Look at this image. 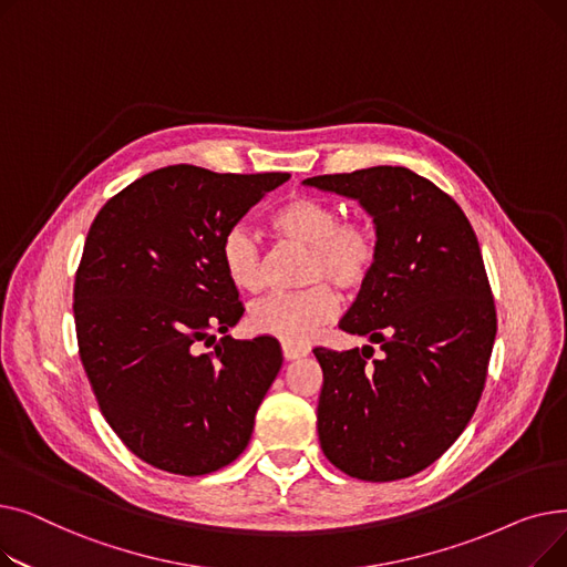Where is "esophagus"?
Listing matches in <instances>:
<instances>
[{"label": "esophagus", "instance_id": "1", "mask_svg": "<svg viewBox=\"0 0 567 567\" xmlns=\"http://www.w3.org/2000/svg\"><path fill=\"white\" fill-rule=\"evenodd\" d=\"M282 355H285L287 361L303 359V355H308V347H301V344H282Z\"/></svg>", "mask_w": 567, "mask_h": 567}]
</instances>
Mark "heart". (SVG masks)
Returning <instances> with one entry per match:
<instances>
[{
  "instance_id": "1",
  "label": "heart",
  "mask_w": 567,
  "mask_h": 567,
  "mask_svg": "<svg viewBox=\"0 0 567 567\" xmlns=\"http://www.w3.org/2000/svg\"><path fill=\"white\" fill-rule=\"evenodd\" d=\"M282 241L308 248L303 282L312 285L291 293H271L250 308V329L282 344H308L338 315L340 299L329 282L342 291L361 289L377 266V234L359 218L342 220L340 206L317 195H293L271 218ZM220 261L229 282L248 293L266 285V266L259 238L244 225L225 231Z\"/></svg>"
}]
</instances>
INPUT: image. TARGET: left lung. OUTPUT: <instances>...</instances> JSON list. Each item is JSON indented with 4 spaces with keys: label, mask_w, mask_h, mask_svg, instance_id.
<instances>
[{
    "label": "left lung",
    "mask_w": 567,
    "mask_h": 567,
    "mask_svg": "<svg viewBox=\"0 0 567 567\" xmlns=\"http://www.w3.org/2000/svg\"><path fill=\"white\" fill-rule=\"evenodd\" d=\"M303 184L359 199L379 246L340 329L381 344L383 355L312 349L323 372L321 451L351 478H409L457 441L485 389L496 308L478 238L451 195L406 167Z\"/></svg>",
    "instance_id": "left-lung-1"
}]
</instances>
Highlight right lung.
<instances>
[{"label":"right lung","mask_w":567,"mask_h":567,"mask_svg":"<svg viewBox=\"0 0 567 567\" xmlns=\"http://www.w3.org/2000/svg\"><path fill=\"white\" fill-rule=\"evenodd\" d=\"M287 172H148L89 227L73 287L80 361L101 413L142 462L176 475L231 464L282 365L276 338L216 331L244 317L220 244ZM214 346L199 352L198 344Z\"/></svg>","instance_id":"1"}]
</instances>
